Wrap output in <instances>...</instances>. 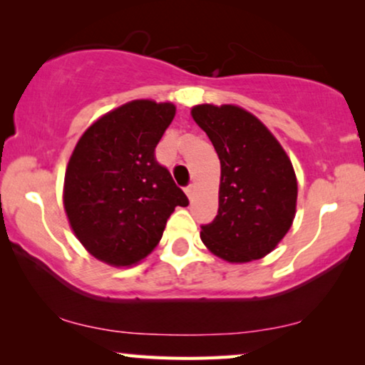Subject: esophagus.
Wrapping results in <instances>:
<instances>
[{"label": "esophagus", "mask_w": 365, "mask_h": 365, "mask_svg": "<svg viewBox=\"0 0 365 365\" xmlns=\"http://www.w3.org/2000/svg\"><path fill=\"white\" fill-rule=\"evenodd\" d=\"M194 191H196V186H194V184H189V186L186 187V194H187V197L191 199V201L194 197Z\"/></svg>", "instance_id": "34e87169"}]
</instances>
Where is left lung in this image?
I'll return each mask as SVG.
<instances>
[{
    "label": "left lung",
    "mask_w": 365,
    "mask_h": 365,
    "mask_svg": "<svg viewBox=\"0 0 365 365\" xmlns=\"http://www.w3.org/2000/svg\"><path fill=\"white\" fill-rule=\"evenodd\" d=\"M191 113L221 161L217 216L201 226L202 242L229 262L261 259L286 236L296 214L292 164L251 113L229 104H201Z\"/></svg>",
    "instance_id": "8db88e82"
}]
</instances>
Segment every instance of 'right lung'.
Segmentation results:
<instances>
[{
  "label": "right lung",
  "instance_id": "1",
  "mask_svg": "<svg viewBox=\"0 0 365 365\" xmlns=\"http://www.w3.org/2000/svg\"><path fill=\"white\" fill-rule=\"evenodd\" d=\"M176 108L148 99L104 114L79 139L64 176V209L94 257L131 266L156 247L174 207L189 201L156 146Z\"/></svg>",
  "mask_w": 365,
  "mask_h": 365
}]
</instances>
